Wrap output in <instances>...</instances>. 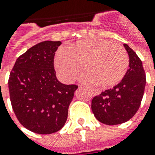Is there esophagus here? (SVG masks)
Listing matches in <instances>:
<instances>
[{
    "label": "esophagus",
    "instance_id": "1",
    "mask_svg": "<svg viewBox=\"0 0 155 155\" xmlns=\"http://www.w3.org/2000/svg\"><path fill=\"white\" fill-rule=\"evenodd\" d=\"M90 91H91V94L94 95V96H98V95H100V91H99L98 90H96V89H90Z\"/></svg>",
    "mask_w": 155,
    "mask_h": 155
}]
</instances>
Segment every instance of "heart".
I'll use <instances>...</instances> for the list:
<instances>
[{
	"mask_svg": "<svg viewBox=\"0 0 155 155\" xmlns=\"http://www.w3.org/2000/svg\"><path fill=\"white\" fill-rule=\"evenodd\" d=\"M85 83H97L101 87L117 85L126 74L129 58L124 48L111 40L91 38L72 44L70 50L60 48L56 54L55 67L59 76L70 83L83 70Z\"/></svg>",
	"mask_w": 155,
	"mask_h": 155,
	"instance_id": "b5f03b06",
	"label": "heart"
}]
</instances>
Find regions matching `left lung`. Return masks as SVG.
<instances>
[{
	"label": "left lung",
	"mask_w": 155,
	"mask_h": 155,
	"mask_svg": "<svg viewBox=\"0 0 155 155\" xmlns=\"http://www.w3.org/2000/svg\"><path fill=\"white\" fill-rule=\"evenodd\" d=\"M129 57V68L120 83L106 90L91 101L96 118L107 125H117L130 120L140 107L146 85L143 64L127 44H123Z\"/></svg>",
	"instance_id": "obj_1"
}]
</instances>
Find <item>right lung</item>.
I'll return each instance as SVG.
<instances>
[{"mask_svg":"<svg viewBox=\"0 0 155 155\" xmlns=\"http://www.w3.org/2000/svg\"><path fill=\"white\" fill-rule=\"evenodd\" d=\"M60 41H44L21 54L11 71L10 99L18 121L35 134H50L66 123L78 86L58 81L54 56Z\"/></svg>","mask_w":155,"mask_h":155,"instance_id":"right-lung-1","label":"right lung"}]
</instances>
